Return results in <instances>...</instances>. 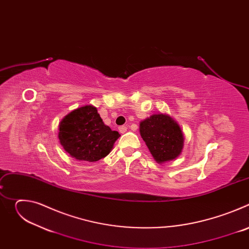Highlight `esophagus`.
Wrapping results in <instances>:
<instances>
[{"label":"esophagus","mask_w":249,"mask_h":249,"mask_svg":"<svg viewBox=\"0 0 249 249\" xmlns=\"http://www.w3.org/2000/svg\"><path fill=\"white\" fill-rule=\"evenodd\" d=\"M126 131H127V127H126V126H120V127H119V132H120L121 134H124Z\"/></svg>","instance_id":"1"}]
</instances>
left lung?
Instances as JSON below:
<instances>
[{
    "mask_svg": "<svg viewBox=\"0 0 249 249\" xmlns=\"http://www.w3.org/2000/svg\"><path fill=\"white\" fill-rule=\"evenodd\" d=\"M140 134L159 163L173 160L182 152L183 133L178 123L168 114H153L141 121Z\"/></svg>",
    "mask_w": 249,
    "mask_h": 249,
    "instance_id": "left-lung-1",
    "label": "left lung"
}]
</instances>
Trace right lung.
Wrapping results in <instances>:
<instances>
[{"instance_id": "obj_1", "label": "right lung", "mask_w": 249, "mask_h": 249, "mask_svg": "<svg viewBox=\"0 0 249 249\" xmlns=\"http://www.w3.org/2000/svg\"><path fill=\"white\" fill-rule=\"evenodd\" d=\"M120 137L100 118L96 107L85 105L67 114L59 124L64 150L78 160L94 162L107 156Z\"/></svg>"}]
</instances>
